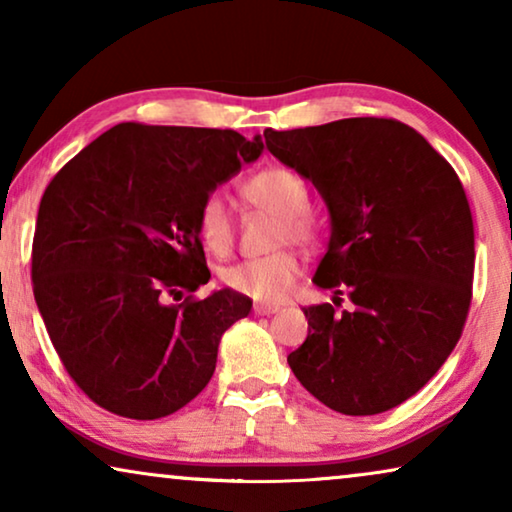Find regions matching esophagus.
Returning a JSON list of instances; mask_svg holds the SVG:
<instances>
[{"instance_id":"1","label":"esophagus","mask_w":512,"mask_h":512,"mask_svg":"<svg viewBox=\"0 0 512 512\" xmlns=\"http://www.w3.org/2000/svg\"><path fill=\"white\" fill-rule=\"evenodd\" d=\"M254 312L261 314V317H270V314L279 312V305H272V303H256V305H254Z\"/></svg>"}]
</instances>
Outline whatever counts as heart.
Returning <instances> with one entry per match:
<instances>
[{
	"instance_id": "obj_1",
	"label": "heart",
	"mask_w": 512,
	"mask_h": 512,
	"mask_svg": "<svg viewBox=\"0 0 512 512\" xmlns=\"http://www.w3.org/2000/svg\"><path fill=\"white\" fill-rule=\"evenodd\" d=\"M244 198L251 205L268 209L282 216V226L277 233V244L284 242H310L314 235L312 221L305 216L307 186L296 172L284 167H268L256 172L242 186ZM200 240L214 254H228L235 242V221L228 202L221 195H209L198 216ZM300 275L298 256L289 249L275 254L244 258L223 270V282L242 296H249L261 303H279L293 291Z\"/></svg>"
}]
</instances>
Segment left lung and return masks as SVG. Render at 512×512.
I'll return each instance as SVG.
<instances>
[{
  "instance_id": "8db88e82",
  "label": "left lung",
  "mask_w": 512,
  "mask_h": 512,
  "mask_svg": "<svg viewBox=\"0 0 512 512\" xmlns=\"http://www.w3.org/2000/svg\"><path fill=\"white\" fill-rule=\"evenodd\" d=\"M268 151L317 188L331 237L312 282L353 305L303 307L289 354L298 382L335 412H387L415 396L461 338L473 289V216L452 165L415 128L342 118L263 132Z\"/></svg>"
}]
</instances>
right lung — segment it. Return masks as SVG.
Masks as SVG:
<instances>
[{
    "label": "right lung",
    "mask_w": 512,
    "mask_h": 512,
    "mask_svg": "<svg viewBox=\"0 0 512 512\" xmlns=\"http://www.w3.org/2000/svg\"><path fill=\"white\" fill-rule=\"evenodd\" d=\"M261 153V135L121 123L48 184L34 300L67 373L104 410L167 417L212 380L223 333L251 300L233 289L165 298L209 282L200 209Z\"/></svg>",
    "instance_id": "add662e5"
}]
</instances>
